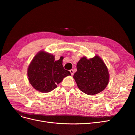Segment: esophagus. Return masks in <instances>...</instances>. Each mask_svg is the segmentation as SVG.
<instances>
[{"mask_svg": "<svg viewBox=\"0 0 135 135\" xmlns=\"http://www.w3.org/2000/svg\"><path fill=\"white\" fill-rule=\"evenodd\" d=\"M70 73H71V75H73V74H74V70H73V69H71V70H70Z\"/></svg>", "mask_w": 135, "mask_h": 135, "instance_id": "obj_1", "label": "esophagus"}]
</instances>
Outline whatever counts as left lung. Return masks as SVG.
Listing matches in <instances>:
<instances>
[{
	"instance_id": "1",
	"label": "left lung",
	"mask_w": 135,
	"mask_h": 135,
	"mask_svg": "<svg viewBox=\"0 0 135 135\" xmlns=\"http://www.w3.org/2000/svg\"><path fill=\"white\" fill-rule=\"evenodd\" d=\"M73 78L80 91L89 95L99 93L107 87L109 74L105 64L99 56L87 59L83 57L76 65Z\"/></svg>"
}]
</instances>
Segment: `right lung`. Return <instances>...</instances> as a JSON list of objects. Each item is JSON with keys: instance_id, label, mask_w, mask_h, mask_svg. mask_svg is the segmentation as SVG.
<instances>
[{"instance_id": "add662e5", "label": "right lung", "mask_w": 135, "mask_h": 135, "mask_svg": "<svg viewBox=\"0 0 135 135\" xmlns=\"http://www.w3.org/2000/svg\"><path fill=\"white\" fill-rule=\"evenodd\" d=\"M55 56L43 51L39 52L32 60L27 69L28 79L36 90L47 93L54 90L65 77L71 75L64 69L63 58L55 60Z\"/></svg>"}]
</instances>
